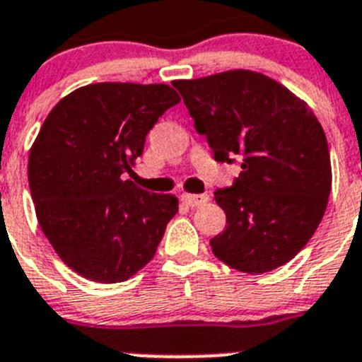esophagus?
I'll return each instance as SVG.
<instances>
[{
  "label": "esophagus",
  "instance_id": "34e87169",
  "mask_svg": "<svg viewBox=\"0 0 362 362\" xmlns=\"http://www.w3.org/2000/svg\"><path fill=\"white\" fill-rule=\"evenodd\" d=\"M182 202L187 204L189 207H202L209 202V197L207 194H191V193H184L182 194Z\"/></svg>",
  "mask_w": 362,
  "mask_h": 362
}]
</instances>
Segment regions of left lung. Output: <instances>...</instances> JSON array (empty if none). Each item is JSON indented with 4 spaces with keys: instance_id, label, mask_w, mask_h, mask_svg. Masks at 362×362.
<instances>
[{
    "instance_id": "left-lung-1",
    "label": "left lung",
    "mask_w": 362,
    "mask_h": 362,
    "mask_svg": "<svg viewBox=\"0 0 362 362\" xmlns=\"http://www.w3.org/2000/svg\"><path fill=\"white\" fill-rule=\"evenodd\" d=\"M194 128L218 162H242L214 200L227 218L211 240L218 259L247 274L291 262L327 211L332 165L323 128L308 104L278 81L229 70L173 81Z\"/></svg>"
}]
</instances>
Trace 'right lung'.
<instances>
[{
	"instance_id": "obj_1",
	"label": "right lung",
	"mask_w": 362,
	"mask_h": 362,
	"mask_svg": "<svg viewBox=\"0 0 362 362\" xmlns=\"http://www.w3.org/2000/svg\"><path fill=\"white\" fill-rule=\"evenodd\" d=\"M180 103L169 84L97 83L55 104L28 155V185L41 230L83 278L119 283L153 259L175 194L124 180L158 117Z\"/></svg>"
}]
</instances>
